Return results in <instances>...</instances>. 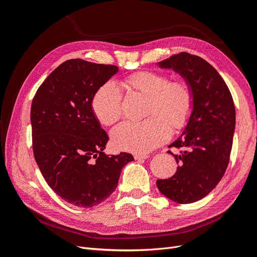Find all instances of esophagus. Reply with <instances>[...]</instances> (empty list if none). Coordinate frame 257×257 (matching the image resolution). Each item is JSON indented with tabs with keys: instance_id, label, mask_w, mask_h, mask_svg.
Masks as SVG:
<instances>
[{
	"instance_id": "1",
	"label": "esophagus",
	"mask_w": 257,
	"mask_h": 257,
	"mask_svg": "<svg viewBox=\"0 0 257 257\" xmlns=\"http://www.w3.org/2000/svg\"><path fill=\"white\" fill-rule=\"evenodd\" d=\"M148 158H149V155H148V154L138 153V154H135V155H134V159H135V160H145V159H148Z\"/></svg>"
}]
</instances>
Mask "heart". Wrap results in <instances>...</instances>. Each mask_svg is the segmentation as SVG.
<instances>
[{"instance_id":"obj_1","label":"heart","mask_w":257,"mask_h":257,"mask_svg":"<svg viewBox=\"0 0 257 257\" xmlns=\"http://www.w3.org/2000/svg\"><path fill=\"white\" fill-rule=\"evenodd\" d=\"M122 85L148 97L141 122H123L111 132L113 146L119 150L146 153L165 143L173 131L181 130L193 111L194 96L189 83L170 80L166 74L139 71L126 76ZM92 110L104 125H112L122 115V94L118 85L108 81L92 98Z\"/></svg>"}]
</instances>
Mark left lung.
Here are the masks:
<instances>
[{"mask_svg":"<svg viewBox=\"0 0 257 257\" xmlns=\"http://www.w3.org/2000/svg\"><path fill=\"white\" fill-rule=\"evenodd\" d=\"M159 66L183 77L193 92L194 106L183 133L169 146L181 149L177 154L168 151L179 164L177 172L157 185L167 198L191 204L207 196L227 168L236 124L234 100L221 75L200 57L180 52Z\"/></svg>","mask_w":257,"mask_h":257,"instance_id":"8db88e82","label":"left lung"}]
</instances>
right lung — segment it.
Returning <instances> with one entry per match:
<instances>
[{"label":"right lung","mask_w":257,"mask_h":257,"mask_svg":"<svg viewBox=\"0 0 257 257\" xmlns=\"http://www.w3.org/2000/svg\"><path fill=\"white\" fill-rule=\"evenodd\" d=\"M116 72L115 65L67 60L41 84L31 107L37 165L50 188L77 207L109 197L122 168L134 160L126 152H103L109 137L92 110L95 92Z\"/></svg>","instance_id":"add662e5"}]
</instances>
